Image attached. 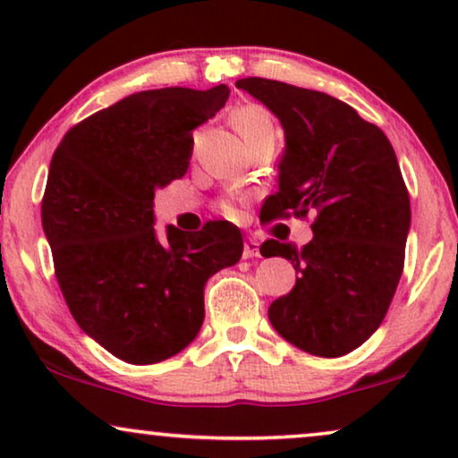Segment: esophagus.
I'll list each match as a JSON object with an SVG mask.
<instances>
[{"label": "esophagus", "mask_w": 458, "mask_h": 458, "mask_svg": "<svg viewBox=\"0 0 458 458\" xmlns=\"http://www.w3.org/2000/svg\"><path fill=\"white\" fill-rule=\"evenodd\" d=\"M254 256H260V242L256 237H248L243 242V259H254Z\"/></svg>", "instance_id": "1"}]
</instances>
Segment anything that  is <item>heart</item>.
<instances>
[{
    "instance_id": "1",
    "label": "heart",
    "mask_w": 458,
    "mask_h": 458,
    "mask_svg": "<svg viewBox=\"0 0 458 458\" xmlns=\"http://www.w3.org/2000/svg\"><path fill=\"white\" fill-rule=\"evenodd\" d=\"M231 123H233L237 133L246 140L248 146H254L256 141L277 135V124H275L273 114L260 104H243L240 108H235L233 114H231ZM223 212L233 216L235 206L231 202H225Z\"/></svg>"
}]
</instances>
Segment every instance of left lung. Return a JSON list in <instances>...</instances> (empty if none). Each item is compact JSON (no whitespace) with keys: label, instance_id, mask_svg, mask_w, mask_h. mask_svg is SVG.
Segmentation results:
<instances>
[{"label":"left lung","instance_id":"8db88e82","mask_svg":"<svg viewBox=\"0 0 458 458\" xmlns=\"http://www.w3.org/2000/svg\"><path fill=\"white\" fill-rule=\"evenodd\" d=\"M235 85L285 131L279 190L265 199V215H315L306 246L262 243V256L296 268V285L268 306V321L309 354L352 352L384 321L404 267L411 199L392 143L327 93L259 77Z\"/></svg>","mask_w":458,"mask_h":458}]
</instances>
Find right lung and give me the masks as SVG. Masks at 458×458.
Masks as SVG:
<instances>
[{
  "instance_id": "right-lung-1",
  "label": "right lung",
  "mask_w": 458,
  "mask_h": 458,
  "mask_svg": "<svg viewBox=\"0 0 458 458\" xmlns=\"http://www.w3.org/2000/svg\"><path fill=\"white\" fill-rule=\"evenodd\" d=\"M227 85L140 91L91 114L55 148L41 202L55 279L79 327L116 359L152 365L196 340L204 285L242 259V231L208 221L158 240L154 191L190 166L191 131Z\"/></svg>"
}]
</instances>
